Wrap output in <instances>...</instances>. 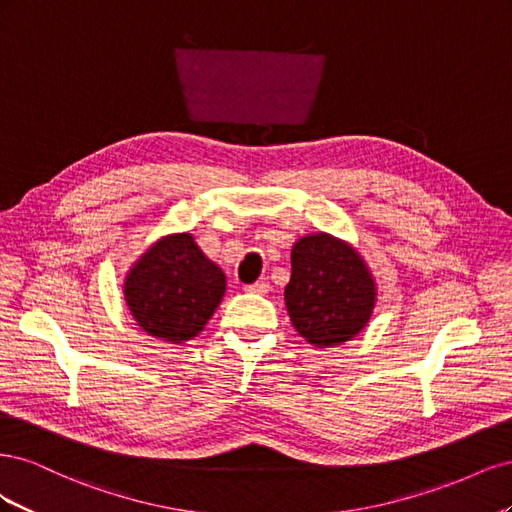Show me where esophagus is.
I'll use <instances>...</instances> for the list:
<instances>
[{
	"label": "esophagus",
	"instance_id": "34e87169",
	"mask_svg": "<svg viewBox=\"0 0 512 512\" xmlns=\"http://www.w3.org/2000/svg\"><path fill=\"white\" fill-rule=\"evenodd\" d=\"M269 284L267 282H256V284H247L245 292H254V294H267L269 292Z\"/></svg>",
	"mask_w": 512,
	"mask_h": 512
}]
</instances>
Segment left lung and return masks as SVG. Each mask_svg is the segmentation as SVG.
<instances>
[{
    "instance_id": "8db88e82",
    "label": "left lung",
    "mask_w": 512,
    "mask_h": 512,
    "mask_svg": "<svg viewBox=\"0 0 512 512\" xmlns=\"http://www.w3.org/2000/svg\"><path fill=\"white\" fill-rule=\"evenodd\" d=\"M284 299L292 327L318 348L359 335L376 303V284L354 247L327 232L299 239Z\"/></svg>"
}]
</instances>
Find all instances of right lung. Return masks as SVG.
Instances as JSON below:
<instances>
[{"label": "right lung", "mask_w": 512, "mask_h": 512, "mask_svg": "<svg viewBox=\"0 0 512 512\" xmlns=\"http://www.w3.org/2000/svg\"><path fill=\"white\" fill-rule=\"evenodd\" d=\"M226 290L224 271L190 232L153 243L130 269L123 294L145 333L181 344L205 329Z\"/></svg>", "instance_id": "right-lung-1"}]
</instances>
